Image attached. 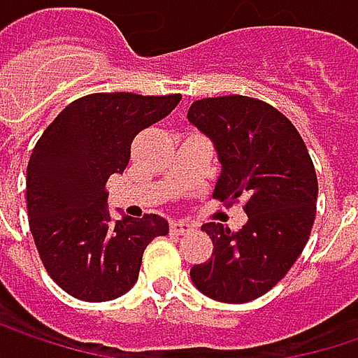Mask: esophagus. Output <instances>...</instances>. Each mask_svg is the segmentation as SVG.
Returning a JSON list of instances; mask_svg holds the SVG:
<instances>
[{"mask_svg": "<svg viewBox=\"0 0 358 358\" xmlns=\"http://www.w3.org/2000/svg\"><path fill=\"white\" fill-rule=\"evenodd\" d=\"M170 229H172V234H176V236H186V234L194 231V225H190L188 221H172Z\"/></svg>", "mask_w": 358, "mask_h": 358, "instance_id": "34e87169", "label": "esophagus"}]
</instances>
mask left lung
Segmentation results:
<instances>
[{
	"mask_svg": "<svg viewBox=\"0 0 358 358\" xmlns=\"http://www.w3.org/2000/svg\"><path fill=\"white\" fill-rule=\"evenodd\" d=\"M188 120L209 135L221 162L213 196L223 205L244 199L248 223L231 231L205 223L211 258L190 268L194 287L223 303H245L271 291L308 244L317 176L293 122L275 106L240 94L203 98Z\"/></svg>",
	"mask_w": 358,
	"mask_h": 358,
	"instance_id": "left-lung-1",
	"label": "left lung"
}]
</instances>
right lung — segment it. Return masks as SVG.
Listing matches in <instances>:
<instances>
[{
	"label": "right lung",
	"mask_w": 358,
	"mask_h": 358,
	"mask_svg": "<svg viewBox=\"0 0 358 358\" xmlns=\"http://www.w3.org/2000/svg\"><path fill=\"white\" fill-rule=\"evenodd\" d=\"M180 94L102 92L78 98L50 122L26 170L28 223L50 278L71 297L110 301L139 278L147 244L168 234L157 215L110 219L106 182L124 172L131 143Z\"/></svg>",
	"instance_id": "right-lung-1"
}]
</instances>
